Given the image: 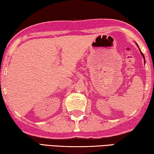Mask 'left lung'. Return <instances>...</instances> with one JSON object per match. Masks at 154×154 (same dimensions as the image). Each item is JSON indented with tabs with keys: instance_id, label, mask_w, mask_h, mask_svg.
<instances>
[{
	"instance_id": "8db88e82",
	"label": "left lung",
	"mask_w": 154,
	"mask_h": 154,
	"mask_svg": "<svg viewBox=\"0 0 154 154\" xmlns=\"http://www.w3.org/2000/svg\"><path fill=\"white\" fill-rule=\"evenodd\" d=\"M139 50H140V49H139ZM140 53H141V54H142V55H143V58H144V59H145V57H144V54H143V53H142V52H140Z\"/></svg>"
}]
</instances>
